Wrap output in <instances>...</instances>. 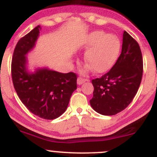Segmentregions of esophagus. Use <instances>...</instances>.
I'll return each instance as SVG.
<instances>
[{
  "mask_svg": "<svg viewBox=\"0 0 157 157\" xmlns=\"http://www.w3.org/2000/svg\"><path fill=\"white\" fill-rule=\"evenodd\" d=\"M86 81H87V80H86V79H84V78H83L82 77H80L77 78V84L78 85H81V84H83V83H85Z\"/></svg>",
  "mask_w": 157,
  "mask_h": 157,
  "instance_id": "34e87169",
  "label": "esophagus"
}]
</instances>
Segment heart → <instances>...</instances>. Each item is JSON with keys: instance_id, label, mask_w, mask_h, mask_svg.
<instances>
[{"instance_id": "heart-1", "label": "heart", "mask_w": 157, "mask_h": 157, "mask_svg": "<svg viewBox=\"0 0 157 157\" xmlns=\"http://www.w3.org/2000/svg\"><path fill=\"white\" fill-rule=\"evenodd\" d=\"M80 47L86 51L85 64L95 73H103L110 69L118 59L121 42L115 35L96 30L83 38Z\"/></svg>"}]
</instances>
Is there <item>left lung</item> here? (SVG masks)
<instances>
[{
	"instance_id": "1",
	"label": "left lung",
	"mask_w": 157,
	"mask_h": 157,
	"mask_svg": "<svg viewBox=\"0 0 157 157\" xmlns=\"http://www.w3.org/2000/svg\"><path fill=\"white\" fill-rule=\"evenodd\" d=\"M143 58L138 43L126 31L123 33L121 53L112 69L92 80L93 97L90 102L96 112L114 115L127 108L140 86Z\"/></svg>"
}]
</instances>
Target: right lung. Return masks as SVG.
<instances>
[{"mask_svg": "<svg viewBox=\"0 0 157 157\" xmlns=\"http://www.w3.org/2000/svg\"><path fill=\"white\" fill-rule=\"evenodd\" d=\"M40 26H37L20 39L14 49L11 74L19 98L30 112L52 120L66 111L73 92L77 90V74H63L46 67L35 72L27 69L26 55L36 45Z\"/></svg>", "mask_w": 157, "mask_h": 157, "instance_id": "right-lung-1", "label": "right lung"}]
</instances>
